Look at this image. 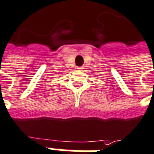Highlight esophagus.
<instances>
[{"label":"esophagus","mask_w":154,"mask_h":154,"mask_svg":"<svg viewBox=\"0 0 154 154\" xmlns=\"http://www.w3.org/2000/svg\"><path fill=\"white\" fill-rule=\"evenodd\" d=\"M83 69H84V67H78V68H77V69H78L79 71H81Z\"/></svg>","instance_id":"34e87169"}]
</instances>
